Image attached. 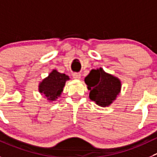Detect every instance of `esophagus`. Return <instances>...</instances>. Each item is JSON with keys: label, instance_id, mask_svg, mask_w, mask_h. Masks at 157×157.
I'll return each mask as SVG.
<instances>
[{"label": "esophagus", "instance_id": "1", "mask_svg": "<svg viewBox=\"0 0 157 157\" xmlns=\"http://www.w3.org/2000/svg\"><path fill=\"white\" fill-rule=\"evenodd\" d=\"M73 77H74V79L80 80V77H81V74H79V73H74V74H73Z\"/></svg>", "mask_w": 157, "mask_h": 157}]
</instances>
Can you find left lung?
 <instances>
[{"label": "left lung", "mask_w": 157, "mask_h": 157, "mask_svg": "<svg viewBox=\"0 0 157 157\" xmlns=\"http://www.w3.org/2000/svg\"><path fill=\"white\" fill-rule=\"evenodd\" d=\"M90 90V99L101 107L109 106L121 91V81L102 68L92 70L84 79Z\"/></svg>", "instance_id": "1"}]
</instances>
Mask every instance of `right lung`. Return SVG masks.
I'll list each match as a JSON object with an SVG mask.
<instances>
[{
    "label": "right lung",
    "mask_w": 157,
    "mask_h": 157,
    "mask_svg": "<svg viewBox=\"0 0 157 157\" xmlns=\"http://www.w3.org/2000/svg\"><path fill=\"white\" fill-rule=\"evenodd\" d=\"M69 77L64 74L53 70L46 78L44 79L39 85V90L45 98L50 101H54L60 96Z\"/></svg>",
    "instance_id": "obj_1"
}]
</instances>
